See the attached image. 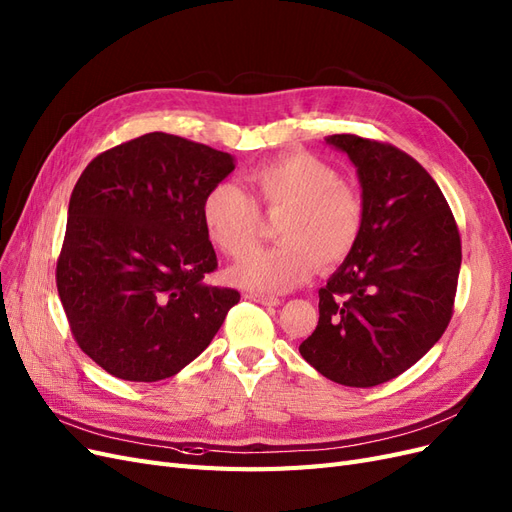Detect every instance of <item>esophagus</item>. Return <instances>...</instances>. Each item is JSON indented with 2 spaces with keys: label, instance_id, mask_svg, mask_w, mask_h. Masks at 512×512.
I'll list each match as a JSON object with an SVG mask.
<instances>
[{
  "label": "esophagus",
  "instance_id": "esophagus-1",
  "mask_svg": "<svg viewBox=\"0 0 512 512\" xmlns=\"http://www.w3.org/2000/svg\"><path fill=\"white\" fill-rule=\"evenodd\" d=\"M249 300L257 302V304H263V306H278L280 300L276 298V295H268V293H259V291H251L249 293Z\"/></svg>",
  "mask_w": 512,
  "mask_h": 512
}]
</instances>
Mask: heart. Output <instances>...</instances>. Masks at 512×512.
Masks as SVG:
<instances>
[{
  "label": "heart",
  "mask_w": 512,
  "mask_h": 512,
  "mask_svg": "<svg viewBox=\"0 0 512 512\" xmlns=\"http://www.w3.org/2000/svg\"><path fill=\"white\" fill-rule=\"evenodd\" d=\"M253 197L234 183L212 185L202 200L208 240L227 257H240L256 241L258 208L280 213L272 250L244 256L227 276L234 285L283 293L351 255L366 221V206L338 170L310 153H289L246 174Z\"/></svg>",
  "instance_id": "1"
}]
</instances>
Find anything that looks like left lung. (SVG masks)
I'll return each instance as SVG.
<instances>
[{"mask_svg": "<svg viewBox=\"0 0 512 512\" xmlns=\"http://www.w3.org/2000/svg\"><path fill=\"white\" fill-rule=\"evenodd\" d=\"M357 168L366 221L359 242L319 289L308 364L346 387L400 376L432 349L453 317L461 240L436 180L391 144L327 136Z\"/></svg>", "mask_w": 512, "mask_h": 512, "instance_id": "8db88e82", "label": "left lung"}]
</instances>
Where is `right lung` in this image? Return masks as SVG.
Masks as SVG:
<instances>
[{"instance_id":"add662e5","label":"right lung","mask_w":512,"mask_h":512,"mask_svg":"<svg viewBox=\"0 0 512 512\" xmlns=\"http://www.w3.org/2000/svg\"><path fill=\"white\" fill-rule=\"evenodd\" d=\"M234 157L153 131L97 155L70 197L57 291L74 340L108 374L155 383L219 332L240 293L212 287L206 191Z\"/></svg>"}]
</instances>
